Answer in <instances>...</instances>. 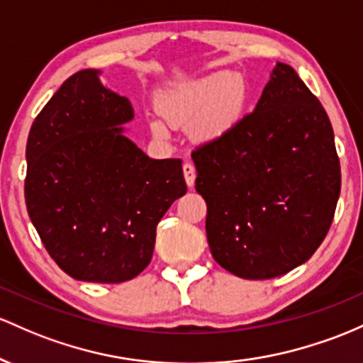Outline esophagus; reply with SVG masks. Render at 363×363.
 Segmentation results:
<instances>
[{"label": "esophagus", "mask_w": 363, "mask_h": 363, "mask_svg": "<svg viewBox=\"0 0 363 363\" xmlns=\"http://www.w3.org/2000/svg\"><path fill=\"white\" fill-rule=\"evenodd\" d=\"M183 174H185L186 185L194 186L195 177H197V173H195V166L192 164V162H185V164H183Z\"/></svg>", "instance_id": "obj_1"}]
</instances>
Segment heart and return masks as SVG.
Returning <instances> with one entry per match:
<instances>
[{
    "label": "heart",
    "instance_id": "obj_1",
    "mask_svg": "<svg viewBox=\"0 0 363 363\" xmlns=\"http://www.w3.org/2000/svg\"><path fill=\"white\" fill-rule=\"evenodd\" d=\"M247 84L240 75L218 72L174 85L157 97V108L173 127H190L197 140H219L238 123L247 104ZM154 135L166 137L164 125L150 123Z\"/></svg>",
    "mask_w": 363,
    "mask_h": 363
}]
</instances>
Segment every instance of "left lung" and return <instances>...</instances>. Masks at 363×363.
Here are the masks:
<instances>
[{
	"instance_id": "left-lung-1",
	"label": "left lung",
	"mask_w": 363,
	"mask_h": 363,
	"mask_svg": "<svg viewBox=\"0 0 363 363\" xmlns=\"http://www.w3.org/2000/svg\"><path fill=\"white\" fill-rule=\"evenodd\" d=\"M216 262L271 279L307 262L331 228L341 168L331 121L290 65L228 135L192 152Z\"/></svg>"
}]
</instances>
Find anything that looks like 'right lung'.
I'll return each instance as SVG.
<instances>
[{
    "label": "right lung",
    "mask_w": 363,
    "mask_h": 363,
    "mask_svg": "<svg viewBox=\"0 0 363 363\" xmlns=\"http://www.w3.org/2000/svg\"><path fill=\"white\" fill-rule=\"evenodd\" d=\"M99 73H73L32 123L26 203L60 269L123 283L149 266L157 223L186 183L182 160H150L123 135L133 108Z\"/></svg>",
    "instance_id": "right-lung-1"
}]
</instances>
